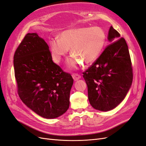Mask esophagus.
I'll list each match as a JSON object with an SVG mask.
<instances>
[{
  "label": "esophagus",
  "instance_id": "obj_1",
  "mask_svg": "<svg viewBox=\"0 0 146 146\" xmlns=\"http://www.w3.org/2000/svg\"><path fill=\"white\" fill-rule=\"evenodd\" d=\"M72 78H74V80L75 81H77V80H79V79L81 78L80 75H79L78 74H73L72 75Z\"/></svg>",
  "mask_w": 146,
  "mask_h": 146
}]
</instances>
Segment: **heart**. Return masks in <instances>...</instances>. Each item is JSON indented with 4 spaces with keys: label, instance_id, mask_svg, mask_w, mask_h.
<instances>
[{
    "label": "heart",
    "instance_id": "obj_1",
    "mask_svg": "<svg viewBox=\"0 0 146 146\" xmlns=\"http://www.w3.org/2000/svg\"><path fill=\"white\" fill-rule=\"evenodd\" d=\"M106 36L99 27H80L64 31L60 39L52 38L49 41L50 50L54 62L58 63L70 48L71 56L68 65L75 68L81 63L88 65L98 58L105 45Z\"/></svg>",
    "mask_w": 146,
    "mask_h": 146
}]
</instances>
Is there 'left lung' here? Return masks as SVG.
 I'll return each instance as SVG.
<instances>
[{"mask_svg": "<svg viewBox=\"0 0 146 146\" xmlns=\"http://www.w3.org/2000/svg\"><path fill=\"white\" fill-rule=\"evenodd\" d=\"M119 37L120 34L111 26L108 39L111 43L83 72L90 103L100 111L111 110L120 104L129 92L133 80L129 48L125 39Z\"/></svg>", "mask_w": 146, "mask_h": 146, "instance_id": "left-lung-1", "label": "left lung"}]
</instances>
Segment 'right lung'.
<instances>
[{
  "label": "right lung",
  "instance_id": "1",
  "mask_svg": "<svg viewBox=\"0 0 146 146\" xmlns=\"http://www.w3.org/2000/svg\"><path fill=\"white\" fill-rule=\"evenodd\" d=\"M15 76L20 99L39 116L54 119L69 107L73 78L53 62L47 44L27 33L14 55Z\"/></svg>",
  "mask_w": 146,
  "mask_h": 146
}]
</instances>
